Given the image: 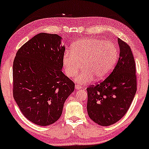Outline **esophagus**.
<instances>
[{
	"label": "esophagus",
	"instance_id": "1",
	"mask_svg": "<svg viewBox=\"0 0 149 149\" xmlns=\"http://www.w3.org/2000/svg\"><path fill=\"white\" fill-rule=\"evenodd\" d=\"M75 88L76 90H79V89L81 88V86L78 85V84H76L75 86Z\"/></svg>",
	"mask_w": 149,
	"mask_h": 149
}]
</instances>
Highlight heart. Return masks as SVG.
<instances>
[{"label":"heart","mask_w":149,"mask_h":149,"mask_svg":"<svg viewBox=\"0 0 149 149\" xmlns=\"http://www.w3.org/2000/svg\"><path fill=\"white\" fill-rule=\"evenodd\" d=\"M72 52H65L63 63L66 75L72 77L81 68L84 70L76 77L79 84L90 83L105 78L116 65L118 50L114 43L97 38H84L77 41Z\"/></svg>","instance_id":"1"}]
</instances>
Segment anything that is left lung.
<instances>
[{
  "label": "left lung",
  "mask_w": 149,
  "mask_h": 149,
  "mask_svg": "<svg viewBox=\"0 0 149 149\" xmlns=\"http://www.w3.org/2000/svg\"><path fill=\"white\" fill-rule=\"evenodd\" d=\"M119 57L111 74L104 80L87 88V111L90 118L102 126H108L122 118L136 93V63L129 45L117 38Z\"/></svg>",
  "instance_id": "obj_1"
}]
</instances>
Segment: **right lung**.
Returning a JSON list of instances; mask_svg holds the SVG:
<instances>
[{
	"mask_svg": "<svg viewBox=\"0 0 149 149\" xmlns=\"http://www.w3.org/2000/svg\"><path fill=\"white\" fill-rule=\"evenodd\" d=\"M57 34L40 33L17 52L13 93L23 115L46 126L58 120L75 84L62 72L65 46Z\"/></svg>",
	"mask_w": 149,
	"mask_h": 149,
	"instance_id": "1",
	"label": "right lung"
}]
</instances>
